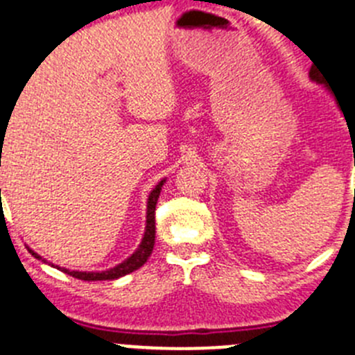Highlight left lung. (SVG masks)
I'll return each mask as SVG.
<instances>
[{
    "label": "left lung",
    "mask_w": 355,
    "mask_h": 355,
    "mask_svg": "<svg viewBox=\"0 0 355 355\" xmlns=\"http://www.w3.org/2000/svg\"><path fill=\"white\" fill-rule=\"evenodd\" d=\"M309 78H311V81L318 83V85H325V81H324V78H322L320 70L313 69V67H311V70H309Z\"/></svg>",
    "instance_id": "left-lung-1"
}]
</instances>
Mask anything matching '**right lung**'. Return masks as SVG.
I'll list each match as a JSON object with an SVG mask.
<instances>
[{
	"label": "right lung",
	"instance_id": "right-lung-1",
	"mask_svg": "<svg viewBox=\"0 0 355 355\" xmlns=\"http://www.w3.org/2000/svg\"><path fill=\"white\" fill-rule=\"evenodd\" d=\"M3 132H5V129H3ZM164 182H166V178H162V180L155 185L154 189H152V193L148 194V201H146L145 235H143L138 249H136V251H134L129 258H125L122 263L114 265V267H111V269H106V270H95V272H86V270L85 272H81V270L62 269V267H58V265H56V267H58L60 270H63L65 274H69V276L78 277V279H83V281L118 279V277L125 276V274H130V272H134V270H138L141 265H145V261L148 260V257L152 254V249H154V244H155V205H157L159 194H161V189H162V185H164ZM28 251H30L35 258H38V260L47 261V260H44L40 254L35 253L33 249L28 248Z\"/></svg>",
	"mask_w": 355,
	"mask_h": 355
}]
</instances>
